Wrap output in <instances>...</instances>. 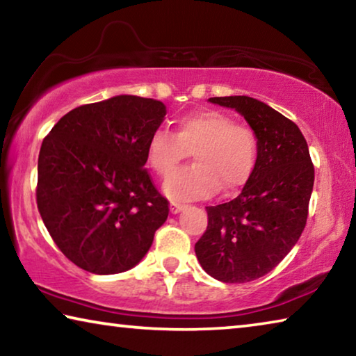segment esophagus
Wrapping results in <instances>:
<instances>
[{"instance_id": "esophagus-1", "label": "esophagus", "mask_w": 356, "mask_h": 356, "mask_svg": "<svg viewBox=\"0 0 356 356\" xmlns=\"http://www.w3.org/2000/svg\"><path fill=\"white\" fill-rule=\"evenodd\" d=\"M185 206H184V204H180V202H171V212L172 213H179L180 212V210H182Z\"/></svg>"}]
</instances>
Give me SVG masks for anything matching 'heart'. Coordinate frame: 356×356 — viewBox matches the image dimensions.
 I'll use <instances>...</instances> for the list:
<instances>
[{"label": "heart", "mask_w": 356, "mask_h": 356, "mask_svg": "<svg viewBox=\"0 0 356 356\" xmlns=\"http://www.w3.org/2000/svg\"><path fill=\"white\" fill-rule=\"evenodd\" d=\"M147 161L161 177L170 176L193 152L196 163L166 180L165 191L174 200H202L220 188L242 186L254 170L259 138L248 125L221 111H197L177 120L176 134L155 129L147 140Z\"/></svg>", "instance_id": "b5f03b06"}]
</instances>
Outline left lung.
Returning <instances> with one entry per match:
<instances>
[{
  "instance_id": "left-lung-1",
  "label": "left lung",
  "mask_w": 356,
  "mask_h": 356,
  "mask_svg": "<svg viewBox=\"0 0 356 356\" xmlns=\"http://www.w3.org/2000/svg\"><path fill=\"white\" fill-rule=\"evenodd\" d=\"M212 104L236 108L259 138L254 170L237 197L207 209L195 245L201 267L222 282L254 281L287 256L303 232L314 165L297 124L264 102L231 95Z\"/></svg>"
}]
</instances>
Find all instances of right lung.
I'll use <instances>...</instances> for the list:
<instances>
[{
  "instance_id": "right-lung-1",
  "label": "right lung",
  "mask_w": 356,
  "mask_h": 356,
  "mask_svg": "<svg viewBox=\"0 0 356 356\" xmlns=\"http://www.w3.org/2000/svg\"><path fill=\"white\" fill-rule=\"evenodd\" d=\"M165 114L159 100L116 95L64 114L42 141L39 213L63 254L86 272L135 267L168 218L170 202L144 168Z\"/></svg>"
}]
</instances>
